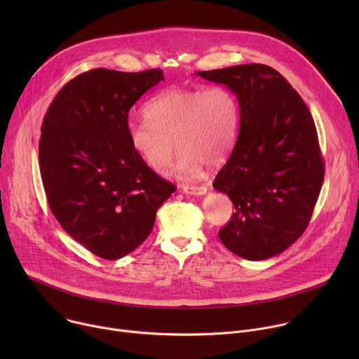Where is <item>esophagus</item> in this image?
Returning a JSON list of instances; mask_svg holds the SVG:
<instances>
[{
    "mask_svg": "<svg viewBox=\"0 0 359 359\" xmlns=\"http://www.w3.org/2000/svg\"><path fill=\"white\" fill-rule=\"evenodd\" d=\"M182 189H183L184 193L193 194V196H203V194L208 193L206 186H183Z\"/></svg>",
    "mask_w": 359,
    "mask_h": 359,
    "instance_id": "obj_1",
    "label": "esophagus"
}]
</instances>
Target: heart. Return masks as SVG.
Listing matches in <instances>:
<instances>
[{
    "mask_svg": "<svg viewBox=\"0 0 359 359\" xmlns=\"http://www.w3.org/2000/svg\"><path fill=\"white\" fill-rule=\"evenodd\" d=\"M144 122L128 125L136 155L155 173H162L179 150L173 172L197 177L204 165H222L238 128L236 95L224 85L172 86L153 96L143 109ZM175 144H172V142Z\"/></svg>",
    "mask_w": 359,
    "mask_h": 359,
    "instance_id": "1",
    "label": "heart"
}]
</instances>
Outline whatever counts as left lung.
I'll use <instances>...</instances> for the list:
<instances>
[{
    "label": "left lung",
    "instance_id": "1",
    "mask_svg": "<svg viewBox=\"0 0 359 359\" xmlns=\"http://www.w3.org/2000/svg\"><path fill=\"white\" fill-rule=\"evenodd\" d=\"M196 75L237 96L236 146L213 187L236 212L220 241L245 260H266L288 248L309 226L324 180L314 119L288 81L271 67L245 64Z\"/></svg>",
    "mask_w": 359,
    "mask_h": 359
}]
</instances>
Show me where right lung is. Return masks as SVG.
I'll return each mask as SVG.
<instances>
[{"instance_id": "right-lung-1", "label": "right lung", "mask_w": 359, "mask_h": 359, "mask_svg": "<svg viewBox=\"0 0 359 359\" xmlns=\"http://www.w3.org/2000/svg\"><path fill=\"white\" fill-rule=\"evenodd\" d=\"M163 79L162 69H92L69 81L45 114L39 170L49 209L100 259L119 260L139 247L176 190L128 139L129 109Z\"/></svg>"}]
</instances>
